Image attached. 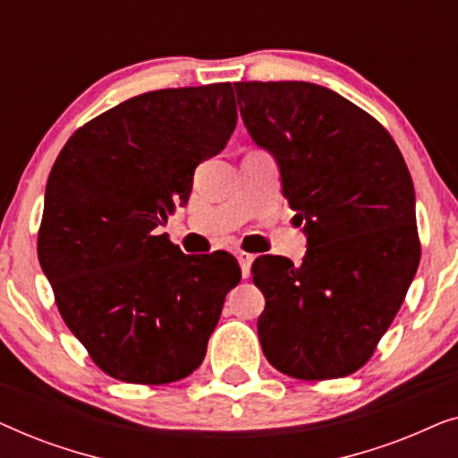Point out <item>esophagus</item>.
<instances>
[{
  "instance_id": "obj_1",
  "label": "esophagus",
  "mask_w": 458,
  "mask_h": 458,
  "mask_svg": "<svg viewBox=\"0 0 458 458\" xmlns=\"http://www.w3.org/2000/svg\"><path fill=\"white\" fill-rule=\"evenodd\" d=\"M237 260H240L242 275L248 279L250 277V267H252V262H254V256L248 254V252H237Z\"/></svg>"
}]
</instances>
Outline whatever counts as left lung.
<instances>
[{
    "instance_id": "1",
    "label": "left lung",
    "mask_w": 458,
    "mask_h": 458,
    "mask_svg": "<svg viewBox=\"0 0 458 458\" xmlns=\"http://www.w3.org/2000/svg\"><path fill=\"white\" fill-rule=\"evenodd\" d=\"M254 143L277 162L304 225L300 265L260 256L262 352L296 379H337L371 359L415 277V187L392 135L359 106L304 81L235 83Z\"/></svg>"
}]
</instances>
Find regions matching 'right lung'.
<instances>
[{"instance_id":"right-lung-1","label":"right lung","mask_w":458,"mask_h":458,"mask_svg":"<svg viewBox=\"0 0 458 458\" xmlns=\"http://www.w3.org/2000/svg\"><path fill=\"white\" fill-rule=\"evenodd\" d=\"M235 123L231 83L149 91L74 131L54 162L37 254L68 329L110 377L160 386L202 365L240 265L187 256L156 227Z\"/></svg>"}]
</instances>
